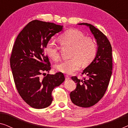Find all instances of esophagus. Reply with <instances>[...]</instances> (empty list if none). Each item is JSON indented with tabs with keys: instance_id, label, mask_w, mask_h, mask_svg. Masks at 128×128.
Returning a JSON list of instances; mask_svg holds the SVG:
<instances>
[{
	"instance_id": "1",
	"label": "esophagus",
	"mask_w": 128,
	"mask_h": 128,
	"mask_svg": "<svg viewBox=\"0 0 128 128\" xmlns=\"http://www.w3.org/2000/svg\"><path fill=\"white\" fill-rule=\"evenodd\" d=\"M65 78H66V80H69L70 79L69 76H68V75H65Z\"/></svg>"
}]
</instances>
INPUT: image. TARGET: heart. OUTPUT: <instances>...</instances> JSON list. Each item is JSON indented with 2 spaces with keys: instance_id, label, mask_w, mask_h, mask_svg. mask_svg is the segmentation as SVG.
<instances>
[{
  "instance_id": "heart-1",
  "label": "heart",
  "mask_w": 128,
  "mask_h": 128,
  "mask_svg": "<svg viewBox=\"0 0 128 128\" xmlns=\"http://www.w3.org/2000/svg\"><path fill=\"white\" fill-rule=\"evenodd\" d=\"M63 44L72 46L71 59L64 60L56 65V69L64 73L70 74L81 67L88 65L92 62L97 53L96 41L90 36H85L81 31L76 29L66 31L60 36ZM46 55L54 60L59 57L58 48L55 42L49 41L45 48Z\"/></svg>"
}]
</instances>
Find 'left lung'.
Returning a JSON list of instances; mask_svg holds the SVG:
<instances>
[{"label":"left lung","instance_id":"obj_1","mask_svg":"<svg viewBox=\"0 0 128 128\" xmlns=\"http://www.w3.org/2000/svg\"><path fill=\"white\" fill-rule=\"evenodd\" d=\"M78 24L90 28L98 46L95 58L82 73L87 78L80 80L76 76L72 77L77 84L70 94L72 102L78 106L88 108L98 102L108 88L112 70V47L107 37L94 26L88 23Z\"/></svg>","mask_w":128,"mask_h":128}]
</instances>
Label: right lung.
<instances>
[{
	"label": "right lung",
	"mask_w": 128,
	"mask_h": 128,
	"mask_svg": "<svg viewBox=\"0 0 128 128\" xmlns=\"http://www.w3.org/2000/svg\"><path fill=\"white\" fill-rule=\"evenodd\" d=\"M62 29L63 26L53 22L31 21L19 33L13 45L10 63L16 87L23 100L34 108L50 106L54 88L65 80L61 72L40 76L51 69L45 54L46 43Z\"/></svg>",
	"instance_id": "add662e5"
}]
</instances>
